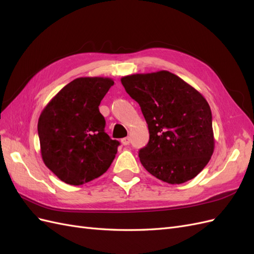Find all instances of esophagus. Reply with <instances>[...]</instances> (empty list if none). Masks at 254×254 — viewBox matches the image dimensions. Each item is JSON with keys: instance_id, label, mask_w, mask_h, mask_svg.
<instances>
[{"instance_id": "esophagus-1", "label": "esophagus", "mask_w": 254, "mask_h": 254, "mask_svg": "<svg viewBox=\"0 0 254 254\" xmlns=\"http://www.w3.org/2000/svg\"><path fill=\"white\" fill-rule=\"evenodd\" d=\"M122 144L123 145H128V144L130 143V138L129 136H127V138H124V139H122Z\"/></svg>"}]
</instances>
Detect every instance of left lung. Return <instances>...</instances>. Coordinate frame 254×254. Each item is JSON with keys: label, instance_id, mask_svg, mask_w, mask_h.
<instances>
[{"label": "left lung", "instance_id": "8db88e82", "mask_svg": "<svg viewBox=\"0 0 254 254\" xmlns=\"http://www.w3.org/2000/svg\"><path fill=\"white\" fill-rule=\"evenodd\" d=\"M121 81L141 107L148 125L149 141L139 150L142 166L168 184L192 180L208 163L215 148L206 99L167 70L129 74Z\"/></svg>", "mask_w": 254, "mask_h": 254}]
</instances>
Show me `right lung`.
I'll return each mask as SVG.
<instances>
[{"mask_svg": "<svg viewBox=\"0 0 254 254\" xmlns=\"http://www.w3.org/2000/svg\"><path fill=\"white\" fill-rule=\"evenodd\" d=\"M114 84L110 78H77L49 101L38 120L44 163L61 181L79 186L104 174L120 142L105 131L99 105Z\"/></svg>", "mask_w": 254, "mask_h": 254, "instance_id": "obj_1", "label": "right lung"}]
</instances>
